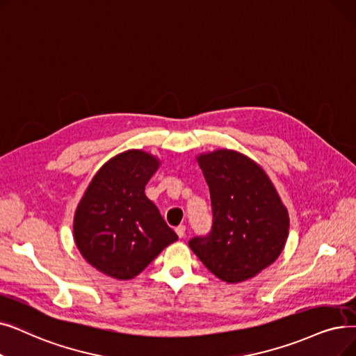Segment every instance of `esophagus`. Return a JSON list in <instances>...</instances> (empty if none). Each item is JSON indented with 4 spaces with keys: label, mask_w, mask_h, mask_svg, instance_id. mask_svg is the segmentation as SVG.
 <instances>
[{
    "label": "esophagus",
    "mask_w": 356,
    "mask_h": 356,
    "mask_svg": "<svg viewBox=\"0 0 356 356\" xmlns=\"http://www.w3.org/2000/svg\"><path fill=\"white\" fill-rule=\"evenodd\" d=\"M176 233H177V236L180 237V238H183L184 237V234H186V225H179V227H176Z\"/></svg>",
    "instance_id": "1"
}]
</instances>
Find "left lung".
<instances>
[{
  "label": "left lung",
  "instance_id": "obj_1",
  "mask_svg": "<svg viewBox=\"0 0 356 356\" xmlns=\"http://www.w3.org/2000/svg\"><path fill=\"white\" fill-rule=\"evenodd\" d=\"M208 183L212 231L189 241L192 252L227 284L250 280L282 253L289 215L260 164L234 149L199 154Z\"/></svg>",
  "mask_w": 356,
  "mask_h": 356
}]
</instances>
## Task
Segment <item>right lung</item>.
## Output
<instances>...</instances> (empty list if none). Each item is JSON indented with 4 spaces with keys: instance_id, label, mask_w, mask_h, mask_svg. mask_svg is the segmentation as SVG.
I'll return each mask as SVG.
<instances>
[{
    "instance_id": "add662e5",
    "label": "right lung",
    "mask_w": 356,
    "mask_h": 356,
    "mask_svg": "<svg viewBox=\"0 0 356 356\" xmlns=\"http://www.w3.org/2000/svg\"><path fill=\"white\" fill-rule=\"evenodd\" d=\"M160 164L147 151H123L99 168L76 205V249L92 268L115 280H132L179 238L145 195Z\"/></svg>"
}]
</instances>
